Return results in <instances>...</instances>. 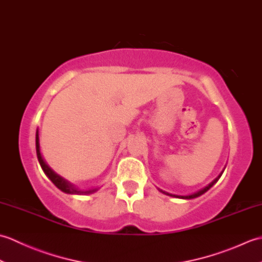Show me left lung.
Segmentation results:
<instances>
[{
    "label": "left lung",
    "instance_id": "8db88e82",
    "mask_svg": "<svg viewBox=\"0 0 262 262\" xmlns=\"http://www.w3.org/2000/svg\"><path fill=\"white\" fill-rule=\"evenodd\" d=\"M223 174V171L221 172V174L216 178V179H214L213 181H211L208 186H206L205 188H203V189H200L199 191H197V192H194V193H192V194H189V196H178V194H172V193H169V192H166V191H163V190H161V189H159V190L161 191V192H163V193H165V194H168V196H171V197H176V198H182V199H192V198H196V197H199V196H202L203 193H205L206 191L207 190H209V189L213 187L215 183L219 181V179L221 178V176Z\"/></svg>",
    "mask_w": 262,
    "mask_h": 262
}]
</instances>
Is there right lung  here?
Here are the masks:
<instances>
[{
    "label": "right lung",
    "mask_w": 262,
    "mask_h": 262,
    "mask_svg": "<svg viewBox=\"0 0 262 262\" xmlns=\"http://www.w3.org/2000/svg\"><path fill=\"white\" fill-rule=\"evenodd\" d=\"M36 151H37V158H38L39 163H40L42 171L45 172V174L49 178V179H51V181L59 189V190H62L65 193H71V194H90V193L98 191V188H91V189H88V190H81V189H79L76 186H74L73 183H71L70 181L65 180L64 178L58 176L56 172H54L51 168H49L47 163L45 162V161H43L41 154H40L38 129L36 132Z\"/></svg>",
    "instance_id": "obj_1"
}]
</instances>
